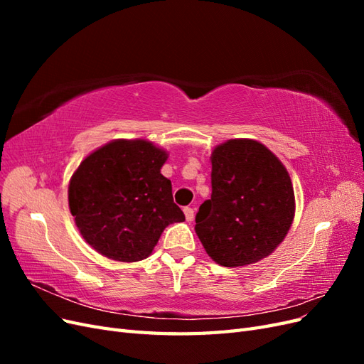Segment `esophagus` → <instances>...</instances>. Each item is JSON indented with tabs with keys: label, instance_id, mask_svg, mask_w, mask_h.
Segmentation results:
<instances>
[{
	"label": "esophagus",
	"instance_id": "obj_1",
	"mask_svg": "<svg viewBox=\"0 0 364 364\" xmlns=\"http://www.w3.org/2000/svg\"><path fill=\"white\" fill-rule=\"evenodd\" d=\"M183 214H185V218L188 220V222H191V220L194 218V211H193V208H183Z\"/></svg>",
	"mask_w": 364,
	"mask_h": 364
}]
</instances>
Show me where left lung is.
<instances>
[{"mask_svg":"<svg viewBox=\"0 0 364 364\" xmlns=\"http://www.w3.org/2000/svg\"><path fill=\"white\" fill-rule=\"evenodd\" d=\"M211 199L196 214V234L225 267L269 257L294 217L291 179L282 162L253 139H229L211 155Z\"/></svg>","mask_w":364,"mask_h":364,"instance_id":"1","label":"left lung"}]
</instances>
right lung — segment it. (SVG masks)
I'll use <instances>...</instances> for the list:
<instances>
[{
	"instance_id": "obj_1",
	"label": "right lung",
	"mask_w": 364,
	"mask_h": 364,
	"mask_svg": "<svg viewBox=\"0 0 364 364\" xmlns=\"http://www.w3.org/2000/svg\"><path fill=\"white\" fill-rule=\"evenodd\" d=\"M167 158L150 141L117 139L82 161L70 181L68 200L87 245L115 261H141L165 228L183 222L171 182L161 174Z\"/></svg>"
}]
</instances>
